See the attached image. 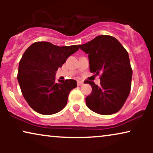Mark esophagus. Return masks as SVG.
Instances as JSON below:
<instances>
[{
    "label": "esophagus",
    "instance_id": "esophagus-1",
    "mask_svg": "<svg viewBox=\"0 0 153 153\" xmlns=\"http://www.w3.org/2000/svg\"><path fill=\"white\" fill-rule=\"evenodd\" d=\"M83 84V82L81 81H77V85H79V86H80V85H82Z\"/></svg>",
    "mask_w": 153,
    "mask_h": 153
}]
</instances>
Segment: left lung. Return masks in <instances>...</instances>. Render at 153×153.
<instances>
[{"label": "left lung", "instance_id": "8db88e82", "mask_svg": "<svg viewBox=\"0 0 153 153\" xmlns=\"http://www.w3.org/2000/svg\"><path fill=\"white\" fill-rule=\"evenodd\" d=\"M88 54L90 70L100 75V85L85 81L92 87V93L85 98L86 105L101 115L118 112L130 93L132 70L127 51L118 39L110 35H99L79 45Z\"/></svg>", "mask_w": 153, "mask_h": 153}]
</instances>
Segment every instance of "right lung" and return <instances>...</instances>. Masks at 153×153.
Masks as SVG:
<instances>
[{"instance_id": "1", "label": "right lung", "mask_w": 153, "mask_h": 153, "mask_svg": "<svg viewBox=\"0 0 153 153\" xmlns=\"http://www.w3.org/2000/svg\"><path fill=\"white\" fill-rule=\"evenodd\" d=\"M79 46L58 47L48 42L31 45L19 65L17 80L29 106L43 115L59 112L67 104L70 91L77 86L73 79L56 81V72Z\"/></svg>"}]
</instances>
